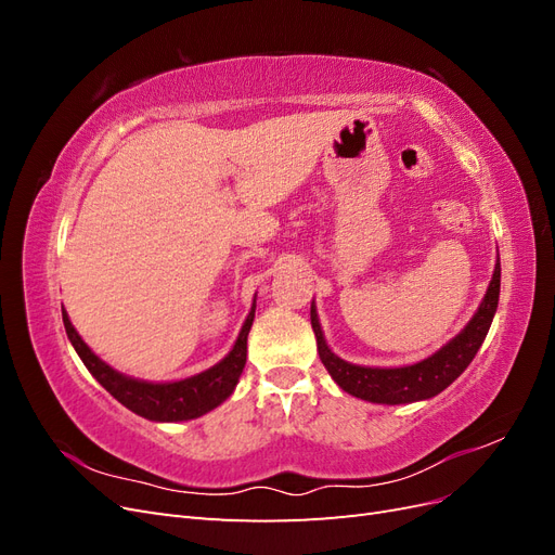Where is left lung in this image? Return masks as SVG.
<instances>
[{
    "instance_id": "obj_1",
    "label": "left lung",
    "mask_w": 555,
    "mask_h": 555,
    "mask_svg": "<svg viewBox=\"0 0 555 555\" xmlns=\"http://www.w3.org/2000/svg\"><path fill=\"white\" fill-rule=\"evenodd\" d=\"M498 298H500V259L495 261L489 289H486L477 312L465 324V328L459 335H453L447 345H442L428 359H422L410 365H398V367L357 365L335 354L324 338L322 324H319L314 300L310 306V322L317 338L319 359H322L328 375L343 391L367 402H377V405H405V402L428 400L433 396L442 393L453 379L461 377L465 367L473 363L475 354L486 338V333L491 328V322L498 310Z\"/></svg>"
}]
</instances>
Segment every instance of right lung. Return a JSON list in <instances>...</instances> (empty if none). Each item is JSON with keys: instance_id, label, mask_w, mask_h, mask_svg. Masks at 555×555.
I'll return each mask as SVG.
<instances>
[{"instance_id": "1", "label": "right lung", "mask_w": 555, "mask_h": 555, "mask_svg": "<svg viewBox=\"0 0 555 555\" xmlns=\"http://www.w3.org/2000/svg\"><path fill=\"white\" fill-rule=\"evenodd\" d=\"M255 310L257 298L251 300V308L241 326L236 343H233L231 351L220 363L210 365L204 373L176 382H147L115 371L106 361L99 359L88 347V343L80 338L66 310H62V322L80 361L86 363L92 377L102 384L117 402H122L127 410L143 418H150V422L176 424L208 414L217 405H222V402L233 393V389H236L247 361V333L251 328V322H255Z\"/></svg>"}]
</instances>
